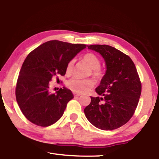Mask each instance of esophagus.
<instances>
[{"label":"esophagus","mask_w":159,"mask_h":159,"mask_svg":"<svg viewBox=\"0 0 159 159\" xmlns=\"http://www.w3.org/2000/svg\"><path fill=\"white\" fill-rule=\"evenodd\" d=\"M74 95L75 97H79L80 95H81V94L80 93H74Z\"/></svg>","instance_id":"esophagus-1"}]
</instances>
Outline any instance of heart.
<instances>
[{"label": "heart", "mask_w": 159, "mask_h": 159, "mask_svg": "<svg viewBox=\"0 0 159 159\" xmlns=\"http://www.w3.org/2000/svg\"><path fill=\"white\" fill-rule=\"evenodd\" d=\"M83 60L85 61L89 66L93 69V74L96 77H100L102 75V72L99 70V67L100 66V61L93 53H86L83 55ZM74 65V60H72L67 64L66 66V74L69 76L72 74ZM95 82L91 79H80L78 77H74L70 79L67 83V86L74 92L79 93H87L92 88Z\"/></svg>", "instance_id": "obj_1"}]
</instances>
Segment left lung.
Returning <instances> with one entry per match:
<instances>
[{
  "label": "left lung",
  "instance_id": "8db88e82",
  "mask_svg": "<svg viewBox=\"0 0 159 159\" xmlns=\"http://www.w3.org/2000/svg\"><path fill=\"white\" fill-rule=\"evenodd\" d=\"M88 48L100 54L107 70L95 89L102 97H90L85 115L96 128L115 130L130 119L138 106L142 90L138 71L130 57L114 47L91 45Z\"/></svg>",
  "mask_w": 159,
  "mask_h": 159
}]
</instances>
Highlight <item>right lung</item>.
I'll return each mask as SVG.
<instances>
[{
  "instance_id": "right-lung-1",
  "label": "right lung",
  "mask_w": 159,
  "mask_h": 159,
  "mask_svg": "<svg viewBox=\"0 0 159 159\" xmlns=\"http://www.w3.org/2000/svg\"><path fill=\"white\" fill-rule=\"evenodd\" d=\"M86 45L50 41L29 54L21 66L16 85V99L25 116L31 123L47 127L62 116L71 91L63 87L49 91V81L56 75L64 76L66 66Z\"/></svg>"
}]
</instances>
